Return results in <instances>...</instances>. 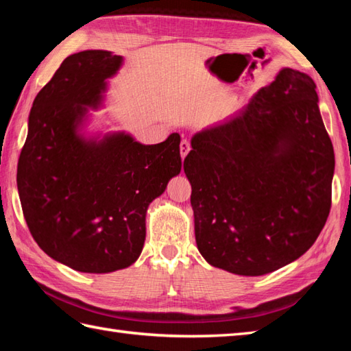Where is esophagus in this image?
<instances>
[{
    "label": "esophagus",
    "mask_w": 351,
    "mask_h": 351,
    "mask_svg": "<svg viewBox=\"0 0 351 351\" xmlns=\"http://www.w3.org/2000/svg\"><path fill=\"white\" fill-rule=\"evenodd\" d=\"M180 149H181V156H182V160H184L185 156H187V154L190 152V149H191L190 141L189 140H182L181 145H180Z\"/></svg>",
    "instance_id": "34e87169"
}]
</instances>
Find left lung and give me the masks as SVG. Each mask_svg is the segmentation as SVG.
<instances>
[{
    "label": "left lung",
    "mask_w": 351,
    "mask_h": 351,
    "mask_svg": "<svg viewBox=\"0 0 351 351\" xmlns=\"http://www.w3.org/2000/svg\"><path fill=\"white\" fill-rule=\"evenodd\" d=\"M191 147L184 171L197 249L211 265L261 276L315 243L332 206L335 155L309 75L282 69Z\"/></svg>",
    "instance_id": "8db88e82"
}]
</instances>
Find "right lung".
<instances>
[{"label": "right lung", "mask_w": 351, "mask_h": 351, "mask_svg": "<svg viewBox=\"0 0 351 351\" xmlns=\"http://www.w3.org/2000/svg\"><path fill=\"white\" fill-rule=\"evenodd\" d=\"M122 63L110 51L66 57L28 117L18 191L29 234L52 259L83 273L131 265L145 244L146 210L181 171L180 134L140 145L116 134L84 141L77 125Z\"/></svg>", "instance_id": "obj_1"}]
</instances>
